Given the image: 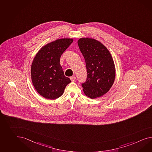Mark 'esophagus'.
Returning <instances> with one entry per match:
<instances>
[{
    "label": "esophagus",
    "instance_id": "obj_1",
    "mask_svg": "<svg viewBox=\"0 0 152 152\" xmlns=\"http://www.w3.org/2000/svg\"><path fill=\"white\" fill-rule=\"evenodd\" d=\"M70 79L72 82H74V80H75V79H76V77H75V75H73L72 77H70Z\"/></svg>",
    "mask_w": 152,
    "mask_h": 152
}]
</instances>
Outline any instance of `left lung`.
<instances>
[{
	"mask_svg": "<svg viewBox=\"0 0 152 152\" xmlns=\"http://www.w3.org/2000/svg\"><path fill=\"white\" fill-rule=\"evenodd\" d=\"M78 44L87 70L86 80L82 84L84 93L91 99L100 97L109 91L115 80L113 57L107 48L96 39L81 38Z\"/></svg>",
	"mask_w": 152,
	"mask_h": 152,
	"instance_id": "left-lung-1",
	"label": "left lung"
}]
</instances>
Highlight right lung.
<instances>
[{"mask_svg": "<svg viewBox=\"0 0 152 152\" xmlns=\"http://www.w3.org/2000/svg\"><path fill=\"white\" fill-rule=\"evenodd\" d=\"M72 39H61L48 43L36 54L32 63L31 76L35 89L43 97L53 100L60 97L71 82L60 64V58Z\"/></svg>", "mask_w": 152, "mask_h": 152, "instance_id": "obj_1", "label": "right lung"}]
</instances>
